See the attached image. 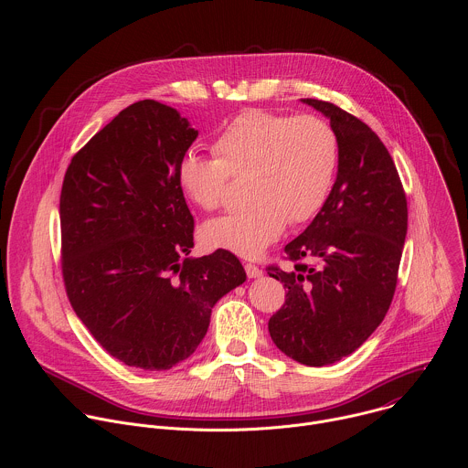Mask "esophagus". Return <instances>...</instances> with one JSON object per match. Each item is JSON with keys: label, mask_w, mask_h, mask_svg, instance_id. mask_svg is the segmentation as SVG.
Listing matches in <instances>:
<instances>
[{"label": "esophagus", "mask_w": 468, "mask_h": 468, "mask_svg": "<svg viewBox=\"0 0 468 468\" xmlns=\"http://www.w3.org/2000/svg\"><path fill=\"white\" fill-rule=\"evenodd\" d=\"M244 271H246V276H248V278H259V276H262V271L259 269L257 264H253V262H246V264H244Z\"/></svg>", "instance_id": "34e87169"}]
</instances>
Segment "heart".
<instances>
[{"instance_id": "heart-1", "label": "heart", "mask_w": 468, "mask_h": 468, "mask_svg": "<svg viewBox=\"0 0 468 468\" xmlns=\"http://www.w3.org/2000/svg\"><path fill=\"white\" fill-rule=\"evenodd\" d=\"M215 157L188 154L177 166V185L190 202L217 211L231 179H242L248 206L204 224L202 240L215 250L257 257L287 224L314 218L335 183L341 146L335 129L314 114L248 109L213 143Z\"/></svg>"}]
</instances>
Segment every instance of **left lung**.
Masks as SVG:
<instances>
[{
    "mask_svg": "<svg viewBox=\"0 0 468 468\" xmlns=\"http://www.w3.org/2000/svg\"><path fill=\"white\" fill-rule=\"evenodd\" d=\"M303 103L335 129L339 172L320 213L285 246L292 269L266 266L287 289L269 331L285 356L324 367L356 352L385 318L408 233V199L390 154L365 122L335 103Z\"/></svg>",
    "mask_w": 468,
    "mask_h": 468,
    "instance_id": "8db88e82",
    "label": "left lung"
}]
</instances>
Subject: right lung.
<instances>
[{
  "label": "right lung",
  "mask_w": 468,
  "mask_h": 468,
  "mask_svg": "<svg viewBox=\"0 0 468 468\" xmlns=\"http://www.w3.org/2000/svg\"><path fill=\"white\" fill-rule=\"evenodd\" d=\"M197 131L155 100L118 112L72 157L60 190V269L76 314L109 356L168 370L206 337L213 305L246 280L228 250L188 259L194 218L177 166Z\"/></svg>",
  "instance_id": "add662e5"
}]
</instances>
